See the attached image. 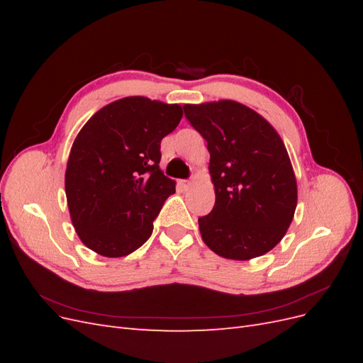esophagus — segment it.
<instances>
[{"instance_id":"esophagus-1","label":"esophagus","mask_w":363,"mask_h":363,"mask_svg":"<svg viewBox=\"0 0 363 363\" xmlns=\"http://www.w3.org/2000/svg\"><path fill=\"white\" fill-rule=\"evenodd\" d=\"M179 184H180V188H182L183 191H188V189L191 188V184H192V183H191L189 180H180V182H179Z\"/></svg>"}]
</instances>
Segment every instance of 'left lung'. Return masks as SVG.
<instances>
[{"instance_id": "1", "label": "left lung", "mask_w": 363, "mask_h": 363, "mask_svg": "<svg viewBox=\"0 0 363 363\" xmlns=\"http://www.w3.org/2000/svg\"><path fill=\"white\" fill-rule=\"evenodd\" d=\"M183 108L211 152L215 206L199 218L203 240L225 259L265 255L286 233L296 207V182L283 140L265 118L236 101Z\"/></svg>"}]
</instances>
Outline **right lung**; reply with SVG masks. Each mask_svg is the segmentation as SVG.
<instances>
[{
	"label": "right lung",
	"instance_id": "right-lung-1",
	"mask_svg": "<svg viewBox=\"0 0 363 363\" xmlns=\"http://www.w3.org/2000/svg\"><path fill=\"white\" fill-rule=\"evenodd\" d=\"M179 104L127 96L98 111L75 138L65 191L82 242L106 257L144 245L175 182L159 168L160 142L179 125Z\"/></svg>",
	"mask_w": 363,
	"mask_h": 363
}]
</instances>
